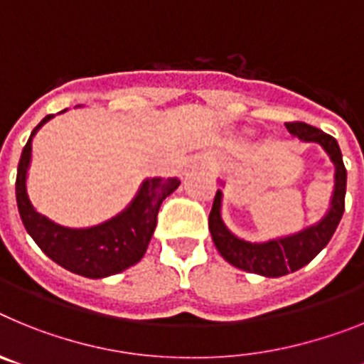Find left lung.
Here are the masks:
<instances>
[{"label": "left lung", "mask_w": 364, "mask_h": 364, "mask_svg": "<svg viewBox=\"0 0 364 364\" xmlns=\"http://www.w3.org/2000/svg\"><path fill=\"white\" fill-rule=\"evenodd\" d=\"M286 129L301 142L317 144L323 147L330 162L336 167L330 208L324 217L311 226L302 228L297 233L284 235V237L269 239L264 242H250L237 237L222 218V197H224L222 189H217L210 213V231L218 253L235 268L273 279L297 272L319 255L324 246L330 242L332 235L336 233L341 217L345 213L346 169L336 138L302 122L286 124ZM220 184L224 186L222 180Z\"/></svg>", "instance_id": "obj_1"}]
</instances>
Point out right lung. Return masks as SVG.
<instances>
[{
	"label": "right lung",
	"mask_w": 364,
	"mask_h": 364,
	"mask_svg": "<svg viewBox=\"0 0 364 364\" xmlns=\"http://www.w3.org/2000/svg\"><path fill=\"white\" fill-rule=\"evenodd\" d=\"M67 111V109H65ZM62 111V112H65ZM54 114L32 129L18 164L16 200L19 217L32 240L56 264L87 279H104L131 268L146 253L156 228L160 204L180 186L178 178H146L129 205L109 220L91 228H67L41 215L31 202L27 176L32 159V138Z\"/></svg>",
	"instance_id": "right-lung-1"
}]
</instances>
